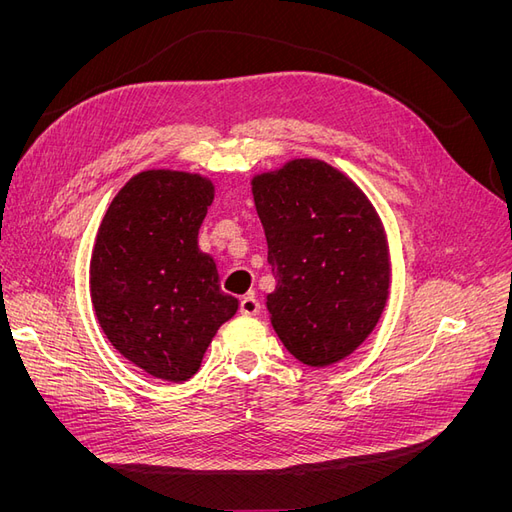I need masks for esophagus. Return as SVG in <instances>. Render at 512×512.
<instances>
[{
    "label": "esophagus",
    "mask_w": 512,
    "mask_h": 512,
    "mask_svg": "<svg viewBox=\"0 0 512 512\" xmlns=\"http://www.w3.org/2000/svg\"><path fill=\"white\" fill-rule=\"evenodd\" d=\"M239 309H241L243 316H256V314L260 312V303H258V299L254 297V294H247V297L241 299Z\"/></svg>",
    "instance_id": "34e87169"
}]
</instances>
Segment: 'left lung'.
<instances>
[{
	"label": "left lung",
	"instance_id": "obj_1",
	"mask_svg": "<svg viewBox=\"0 0 512 512\" xmlns=\"http://www.w3.org/2000/svg\"><path fill=\"white\" fill-rule=\"evenodd\" d=\"M275 290L271 324L286 350L329 367L378 324L391 288V256L374 205L342 170L297 158L252 179Z\"/></svg>",
	"mask_w": 512,
	"mask_h": 512
}]
</instances>
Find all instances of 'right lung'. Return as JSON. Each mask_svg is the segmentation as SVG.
Returning <instances> with one entry per match:
<instances>
[{"instance_id": "obj_1", "label": "right lung", "mask_w": 512, "mask_h": 512, "mask_svg": "<svg viewBox=\"0 0 512 512\" xmlns=\"http://www.w3.org/2000/svg\"><path fill=\"white\" fill-rule=\"evenodd\" d=\"M213 194L203 175L143 170L117 192L98 228L89 262L96 318L115 350L153 378H192L239 309L198 247Z\"/></svg>"}]
</instances>
